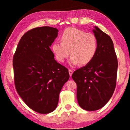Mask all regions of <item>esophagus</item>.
Masks as SVG:
<instances>
[{"instance_id":"esophagus-1","label":"esophagus","mask_w":130,"mask_h":130,"mask_svg":"<svg viewBox=\"0 0 130 130\" xmlns=\"http://www.w3.org/2000/svg\"><path fill=\"white\" fill-rule=\"evenodd\" d=\"M73 70H71V69H69V75H70V77L72 76V74H73Z\"/></svg>"}]
</instances>
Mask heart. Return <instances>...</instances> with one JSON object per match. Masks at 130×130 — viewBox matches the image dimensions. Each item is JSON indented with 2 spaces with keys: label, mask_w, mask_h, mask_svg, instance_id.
<instances>
[{
  "label": "heart",
  "mask_w": 130,
  "mask_h": 130,
  "mask_svg": "<svg viewBox=\"0 0 130 130\" xmlns=\"http://www.w3.org/2000/svg\"><path fill=\"white\" fill-rule=\"evenodd\" d=\"M61 42L56 41L52 44V50L56 60L63 62L70 54L69 65L80 63L85 65L93 60L98 50V43L93 34L87 33L75 28H69L63 32Z\"/></svg>",
  "instance_id": "obj_1"
}]
</instances>
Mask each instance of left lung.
Returning <instances> with one entry per match:
<instances>
[{
  "label": "left lung",
  "mask_w": 130,
  "mask_h": 130,
  "mask_svg": "<svg viewBox=\"0 0 130 130\" xmlns=\"http://www.w3.org/2000/svg\"><path fill=\"white\" fill-rule=\"evenodd\" d=\"M98 40L96 54L91 62L74 72L77 99L87 111L102 108L111 98L116 87L118 63L111 37L97 26L92 30Z\"/></svg>",
  "instance_id": "8db88e82"
}]
</instances>
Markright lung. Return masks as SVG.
Wrapping results in <instances>:
<instances>
[{
  "mask_svg": "<svg viewBox=\"0 0 130 130\" xmlns=\"http://www.w3.org/2000/svg\"><path fill=\"white\" fill-rule=\"evenodd\" d=\"M56 28H34L23 35L13 57L17 91L28 107L39 113L56 109L59 94L69 78L67 68L54 60L50 49Z\"/></svg>",
  "mask_w": 130,
  "mask_h": 130,
  "instance_id": "right-lung-1",
  "label": "right lung"
}]
</instances>
